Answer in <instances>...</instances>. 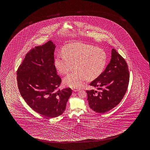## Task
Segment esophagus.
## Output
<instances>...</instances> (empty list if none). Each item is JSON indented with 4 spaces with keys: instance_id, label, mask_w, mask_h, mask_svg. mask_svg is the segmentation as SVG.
<instances>
[{
    "instance_id": "34e87169",
    "label": "esophagus",
    "mask_w": 150,
    "mask_h": 150,
    "mask_svg": "<svg viewBox=\"0 0 150 150\" xmlns=\"http://www.w3.org/2000/svg\"><path fill=\"white\" fill-rule=\"evenodd\" d=\"M72 90L74 92H78V91H79V89H78V88H72Z\"/></svg>"
}]
</instances>
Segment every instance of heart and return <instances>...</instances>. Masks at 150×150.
<instances>
[{
    "label": "heart",
    "mask_w": 150,
    "mask_h": 150,
    "mask_svg": "<svg viewBox=\"0 0 150 150\" xmlns=\"http://www.w3.org/2000/svg\"><path fill=\"white\" fill-rule=\"evenodd\" d=\"M107 63L105 52L101 49L81 43L67 45L63 50V54L55 58L54 67L59 74H68L73 65L75 70L65 76V86L78 88L83 85L87 79L93 80L102 74Z\"/></svg>",
    "instance_id": "1"
}]
</instances>
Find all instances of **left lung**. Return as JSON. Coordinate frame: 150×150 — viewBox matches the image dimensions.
<instances>
[{
  "label": "left lung",
  "instance_id": "left-lung-1",
  "mask_svg": "<svg viewBox=\"0 0 150 150\" xmlns=\"http://www.w3.org/2000/svg\"><path fill=\"white\" fill-rule=\"evenodd\" d=\"M111 54L105 70L90 83L100 91H86L89 107L99 113L108 112L121 102L129 81L128 67L125 59L114 48Z\"/></svg>",
  "mask_w": 150,
  "mask_h": 150
}]
</instances>
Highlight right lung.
I'll return each mask as SVG.
<instances>
[{"instance_id": "add662e5", "label": "right lung", "mask_w": 150, "mask_h": 150, "mask_svg": "<svg viewBox=\"0 0 150 150\" xmlns=\"http://www.w3.org/2000/svg\"><path fill=\"white\" fill-rule=\"evenodd\" d=\"M56 46L51 41L30 50L17 71L20 94L35 112L49 118L62 115L71 94L70 88L56 91L62 80L54 65Z\"/></svg>"}]
</instances>
